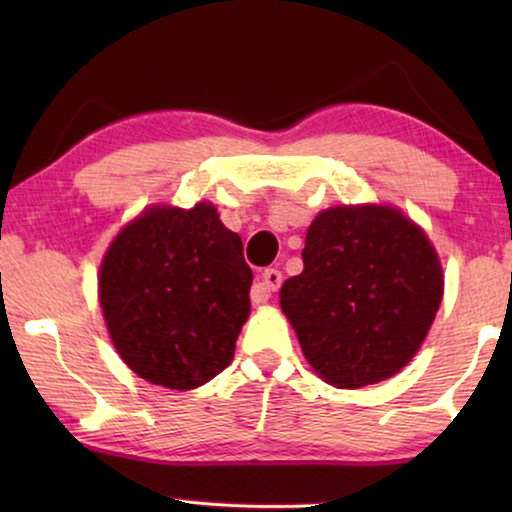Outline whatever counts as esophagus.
I'll use <instances>...</instances> for the list:
<instances>
[{
	"mask_svg": "<svg viewBox=\"0 0 512 512\" xmlns=\"http://www.w3.org/2000/svg\"><path fill=\"white\" fill-rule=\"evenodd\" d=\"M282 272H279L277 268H268V270H263V275H261V282H258L254 289H251V300H254V303H265V300H268L272 293H275L279 286H282Z\"/></svg>",
	"mask_w": 512,
	"mask_h": 512,
	"instance_id": "esophagus-1",
	"label": "esophagus"
}]
</instances>
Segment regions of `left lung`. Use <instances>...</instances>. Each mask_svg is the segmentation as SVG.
<instances>
[{
  "label": "left lung",
  "mask_w": 512,
  "mask_h": 512,
  "mask_svg": "<svg viewBox=\"0 0 512 512\" xmlns=\"http://www.w3.org/2000/svg\"><path fill=\"white\" fill-rule=\"evenodd\" d=\"M303 265L279 298L328 384L366 387L415 356L443 298V270L422 228L391 207L326 209L307 230Z\"/></svg>",
  "instance_id": "left-lung-1"
}]
</instances>
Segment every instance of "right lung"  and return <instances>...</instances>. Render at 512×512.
Here are the masks:
<instances>
[{
    "label": "right lung",
    "instance_id": "1",
    "mask_svg": "<svg viewBox=\"0 0 512 512\" xmlns=\"http://www.w3.org/2000/svg\"><path fill=\"white\" fill-rule=\"evenodd\" d=\"M251 268L212 205L156 207L125 226L100 268V303L121 359L167 389L228 368L249 317Z\"/></svg>",
    "mask_w": 512,
    "mask_h": 512
}]
</instances>
